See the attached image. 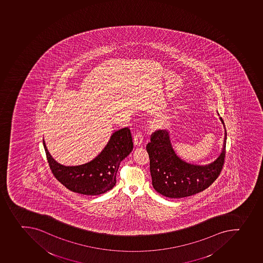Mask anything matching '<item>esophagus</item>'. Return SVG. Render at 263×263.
<instances>
[{
    "instance_id": "34e87169",
    "label": "esophagus",
    "mask_w": 263,
    "mask_h": 263,
    "mask_svg": "<svg viewBox=\"0 0 263 263\" xmlns=\"http://www.w3.org/2000/svg\"><path fill=\"white\" fill-rule=\"evenodd\" d=\"M134 145L137 147H140L142 145V141H143V137L142 133H138L134 136Z\"/></svg>"
}]
</instances>
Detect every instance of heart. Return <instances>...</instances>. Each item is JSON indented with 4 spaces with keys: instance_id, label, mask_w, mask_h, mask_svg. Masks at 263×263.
Instances as JSON below:
<instances>
[{
    "instance_id": "heart-1",
    "label": "heart",
    "mask_w": 263,
    "mask_h": 263,
    "mask_svg": "<svg viewBox=\"0 0 263 263\" xmlns=\"http://www.w3.org/2000/svg\"><path fill=\"white\" fill-rule=\"evenodd\" d=\"M165 116H161V117H159V118L157 119L156 122L158 124H163L165 122Z\"/></svg>"
}]
</instances>
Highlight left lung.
<instances>
[{
    "mask_svg": "<svg viewBox=\"0 0 263 263\" xmlns=\"http://www.w3.org/2000/svg\"><path fill=\"white\" fill-rule=\"evenodd\" d=\"M219 116V114L218 113ZM221 153L206 164L189 163L178 156L171 142V132L158 130L147 145L150 159L152 184L156 192L170 198H181L197 194L208 188L218 178L224 162L227 133Z\"/></svg>",
    "mask_w": 263,
    "mask_h": 263,
    "instance_id": "1",
    "label": "left lung"
}]
</instances>
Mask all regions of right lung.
<instances>
[{
	"mask_svg": "<svg viewBox=\"0 0 263 263\" xmlns=\"http://www.w3.org/2000/svg\"><path fill=\"white\" fill-rule=\"evenodd\" d=\"M43 145L54 177L71 192L88 196L103 194L115 186L120 163L133 149L128 127L112 133L105 147L95 159L79 165L58 163L48 151L44 139Z\"/></svg>",
	"mask_w": 263,
	"mask_h": 263,
	"instance_id": "1",
	"label": "right lung"
}]
</instances>
